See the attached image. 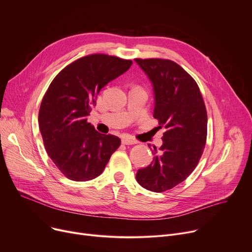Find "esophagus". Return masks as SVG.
<instances>
[{"label":"esophagus","mask_w":252,"mask_h":252,"mask_svg":"<svg viewBox=\"0 0 252 252\" xmlns=\"http://www.w3.org/2000/svg\"><path fill=\"white\" fill-rule=\"evenodd\" d=\"M122 143L125 145H131V144H136L137 142L135 140H133L131 138H122Z\"/></svg>","instance_id":"obj_1"}]
</instances>
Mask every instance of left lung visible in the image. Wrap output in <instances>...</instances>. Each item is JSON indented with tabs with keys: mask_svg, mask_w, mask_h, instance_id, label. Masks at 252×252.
Here are the masks:
<instances>
[{
	"mask_svg": "<svg viewBox=\"0 0 252 252\" xmlns=\"http://www.w3.org/2000/svg\"><path fill=\"white\" fill-rule=\"evenodd\" d=\"M135 62L154 87V118L167 129L158 152L157 147L152 151L153 162L138 170L136 180L147 190L162 192L183 182L197 166L206 141L208 114L197 83L181 66L164 59Z\"/></svg>",
	"mask_w": 252,
	"mask_h": 252,
	"instance_id": "1",
	"label": "left lung"
}]
</instances>
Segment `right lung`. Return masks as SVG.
<instances>
[{"mask_svg": "<svg viewBox=\"0 0 252 252\" xmlns=\"http://www.w3.org/2000/svg\"><path fill=\"white\" fill-rule=\"evenodd\" d=\"M131 60L105 54L82 57L66 66L40 103L38 124L49 157L68 179L99 176L121 139L101 134L87 122L101 88L125 73Z\"/></svg>", "mask_w": 252, "mask_h": 252, "instance_id": "obj_1", "label": "right lung"}]
</instances>
